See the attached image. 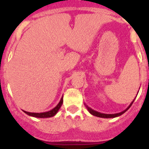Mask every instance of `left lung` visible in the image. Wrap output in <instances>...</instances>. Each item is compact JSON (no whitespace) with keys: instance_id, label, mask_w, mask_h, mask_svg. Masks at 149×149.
I'll list each match as a JSON object with an SVG mask.
<instances>
[{"instance_id":"1","label":"left lung","mask_w":149,"mask_h":149,"mask_svg":"<svg viewBox=\"0 0 149 149\" xmlns=\"http://www.w3.org/2000/svg\"><path fill=\"white\" fill-rule=\"evenodd\" d=\"M138 93H139V92H138ZM134 100H135V98H134ZM134 100L132 101V102H131V104H130V105H129V106L127 107L125 109V110H123V111H122V112H120V113H114V114L102 113H100V112L95 111V110H93V109L90 108L89 107H88L87 105L85 104V106L86 107V108H87L88 111H89V113H90L92 114V115L95 116L100 117V118H107V119H109V118H115V117H118V116H119L122 115V114H123L124 113H125V112L127 111V110H128V109L130 108V107H131V105H132V104H133V102H134Z\"/></svg>"}]
</instances>
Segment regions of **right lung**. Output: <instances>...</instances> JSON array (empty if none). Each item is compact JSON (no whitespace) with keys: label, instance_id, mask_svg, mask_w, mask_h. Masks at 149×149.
Here are the masks:
<instances>
[{"label":"right lung","instance_id":"right-lung-1","mask_svg":"<svg viewBox=\"0 0 149 149\" xmlns=\"http://www.w3.org/2000/svg\"><path fill=\"white\" fill-rule=\"evenodd\" d=\"M63 97H62L60 102L58 103V104L56 105L54 108H53L52 110H49V111L48 112H44V113H30V112L24 111V112L26 114H27L28 116H33V117H36V118H50V117L54 116L57 113V112L59 111L60 108L61 107L62 104H63Z\"/></svg>","mask_w":149,"mask_h":149}]
</instances>
